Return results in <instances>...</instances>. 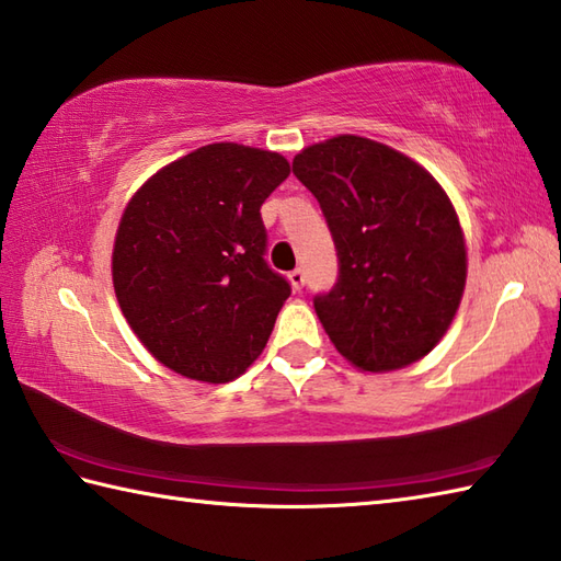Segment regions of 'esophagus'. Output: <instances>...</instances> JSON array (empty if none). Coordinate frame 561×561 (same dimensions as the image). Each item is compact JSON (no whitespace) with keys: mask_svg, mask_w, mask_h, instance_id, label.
I'll return each instance as SVG.
<instances>
[{"mask_svg":"<svg viewBox=\"0 0 561 561\" xmlns=\"http://www.w3.org/2000/svg\"><path fill=\"white\" fill-rule=\"evenodd\" d=\"M288 280H290V285H293V290H302V285H305V273H302V268L290 271V273H288Z\"/></svg>","mask_w":561,"mask_h":561,"instance_id":"34e87169","label":"esophagus"}]
</instances>
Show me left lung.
I'll list each match as a JSON object with an SVG mask.
<instances>
[{
    "label": "left lung",
    "mask_w": 561,
    "mask_h": 561,
    "mask_svg": "<svg viewBox=\"0 0 561 561\" xmlns=\"http://www.w3.org/2000/svg\"><path fill=\"white\" fill-rule=\"evenodd\" d=\"M293 171L339 251V283L314 297L353 368L390 373L438 346L460 307L467 247L448 193L414 159L360 135L307 145Z\"/></svg>",
    "instance_id": "left-lung-1"
}]
</instances>
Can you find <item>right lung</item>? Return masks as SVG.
Wrapping results in <instances>:
<instances>
[{
	"instance_id": "1",
	"label": "right lung",
	"mask_w": 561,
	"mask_h": 561,
	"mask_svg": "<svg viewBox=\"0 0 561 561\" xmlns=\"http://www.w3.org/2000/svg\"><path fill=\"white\" fill-rule=\"evenodd\" d=\"M288 174L278 152L213 142L159 169L125 205L113 290L169 370L230 382L266 348L290 285L266 266L259 210Z\"/></svg>"
}]
</instances>
